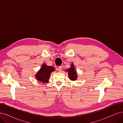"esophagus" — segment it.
I'll return each mask as SVG.
<instances>
[{"label": "esophagus", "mask_w": 123, "mask_h": 123, "mask_svg": "<svg viewBox=\"0 0 123 123\" xmlns=\"http://www.w3.org/2000/svg\"><path fill=\"white\" fill-rule=\"evenodd\" d=\"M62 69V67L61 66H59V67L58 68V70L59 72H60V71H61Z\"/></svg>", "instance_id": "esophagus-1"}]
</instances>
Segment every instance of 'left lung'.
<instances>
[{
	"label": "left lung",
	"mask_w": 123,
	"mask_h": 123,
	"mask_svg": "<svg viewBox=\"0 0 123 123\" xmlns=\"http://www.w3.org/2000/svg\"><path fill=\"white\" fill-rule=\"evenodd\" d=\"M68 71V74L69 76V78L71 80H75L78 78V74H77L76 70L74 67L73 63H72L69 68L66 70Z\"/></svg>",
	"instance_id": "obj_1"
}]
</instances>
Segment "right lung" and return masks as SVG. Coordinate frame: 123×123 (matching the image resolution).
I'll return each mask as SVG.
<instances>
[{
  "label": "right lung",
  "mask_w": 123,
  "mask_h": 123,
  "mask_svg": "<svg viewBox=\"0 0 123 123\" xmlns=\"http://www.w3.org/2000/svg\"><path fill=\"white\" fill-rule=\"evenodd\" d=\"M55 70V69L54 67L48 66L46 64L43 63L40 69L35 74V78L43 84L48 83L51 74L53 71H54Z\"/></svg>",
  "instance_id": "1"
}]
</instances>
